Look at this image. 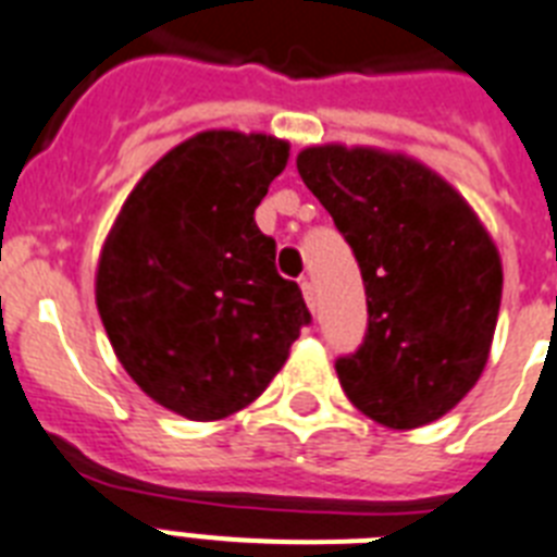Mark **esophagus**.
I'll return each instance as SVG.
<instances>
[{"label": "esophagus", "mask_w": 557, "mask_h": 557, "mask_svg": "<svg viewBox=\"0 0 557 557\" xmlns=\"http://www.w3.org/2000/svg\"><path fill=\"white\" fill-rule=\"evenodd\" d=\"M300 288H302V297H306V302H309V309L311 311L318 309V292H314V283H311L309 277H302Z\"/></svg>", "instance_id": "esophagus-1"}]
</instances>
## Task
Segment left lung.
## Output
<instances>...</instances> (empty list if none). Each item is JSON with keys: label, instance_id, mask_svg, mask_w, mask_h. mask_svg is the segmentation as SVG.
Wrapping results in <instances>:
<instances>
[{"label": "left lung", "instance_id": "8db88e82", "mask_svg": "<svg viewBox=\"0 0 557 557\" xmlns=\"http://www.w3.org/2000/svg\"><path fill=\"white\" fill-rule=\"evenodd\" d=\"M297 171L349 243L366 334L334 360L357 409L392 429L432 423L478 383L498 323V248L437 174L372 148H306Z\"/></svg>", "mask_w": 557, "mask_h": 557}]
</instances>
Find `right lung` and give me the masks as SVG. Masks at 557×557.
Returning a JSON list of instances; mask_svg holds the SVG:
<instances>
[{
    "label": "right lung",
    "instance_id": "obj_1",
    "mask_svg": "<svg viewBox=\"0 0 557 557\" xmlns=\"http://www.w3.org/2000/svg\"><path fill=\"white\" fill-rule=\"evenodd\" d=\"M286 160L283 139L197 134L139 180L108 234L97 271L108 341L134 383L183 418L220 420L263 395L311 323L255 223Z\"/></svg>",
    "mask_w": 557,
    "mask_h": 557
}]
</instances>
